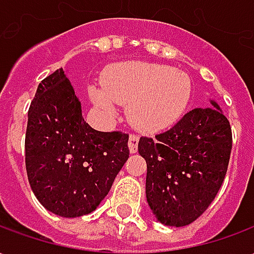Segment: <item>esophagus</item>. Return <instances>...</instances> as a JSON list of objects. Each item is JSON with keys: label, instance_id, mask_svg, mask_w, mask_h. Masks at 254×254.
I'll return each instance as SVG.
<instances>
[{"label": "esophagus", "instance_id": "34e87169", "mask_svg": "<svg viewBox=\"0 0 254 254\" xmlns=\"http://www.w3.org/2000/svg\"><path fill=\"white\" fill-rule=\"evenodd\" d=\"M127 145H129V151H130V154H136V152H137L138 137L136 136V134H130V136H129Z\"/></svg>", "mask_w": 254, "mask_h": 254}]
</instances>
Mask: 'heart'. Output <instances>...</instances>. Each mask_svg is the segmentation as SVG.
<instances>
[{"label":"heart","mask_w":254,"mask_h":254,"mask_svg":"<svg viewBox=\"0 0 254 254\" xmlns=\"http://www.w3.org/2000/svg\"><path fill=\"white\" fill-rule=\"evenodd\" d=\"M191 94L187 73L143 61L114 64L103 73V85L88 87L89 99L106 117L116 116L118 103L129 105V121L145 133L176 125L185 114Z\"/></svg>","instance_id":"b5f03b06"}]
</instances>
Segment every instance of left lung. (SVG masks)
<instances>
[{"instance_id": "left-lung-1", "label": "left lung", "mask_w": 254, "mask_h": 254, "mask_svg": "<svg viewBox=\"0 0 254 254\" xmlns=\"http://www.w3.org/2000/svg\"><path fill=\"white\" fill-rule=\"evenodd\" d=\"M211 105L187 113L155 138L138 141V152L147 162V201L166 226L194 222L223 184L233 145L231 127L218 103L211 100Z\"/></svg>"}]
</instances>
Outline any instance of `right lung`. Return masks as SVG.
<instances>
[{
  "instance_id": "1",
  "label": "right lung",
  "mask_w": 254,
  "mask_h": 254,
  "mask_svg": "<svg viewBox=\"0 0 254 254\" xmlns=\"http://www.w3.org/2000/svg\"><path fill=\"white\" fill-rule=\"evenodd\" d=\"M129 136L99 132L84 121L64 69L38 85L28 110L25 167L47 211L77 218L96 209L129 158Z\"/></svg>"
}]
</instances>
